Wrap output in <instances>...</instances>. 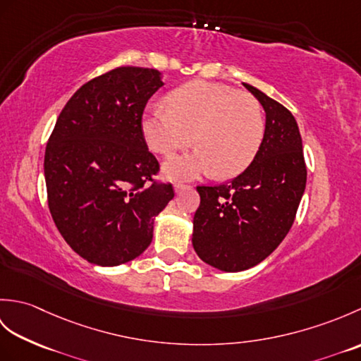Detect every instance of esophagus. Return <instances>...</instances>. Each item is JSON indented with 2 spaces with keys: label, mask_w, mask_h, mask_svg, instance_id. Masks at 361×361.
I'll use <instances>...</instances> for the list:
<instances>
[{
  "label": "esophagus",
  "mask_w": 361,
  "mask_h": 361,
  "mask_svg": "<svg viewBox=\"0 0 361 361\" xmlns=\"http://www.w3.org/2000/svg\"><path fill=\"white\" fill-rule=\"evenodd\" d=\"M188 186L185 185V183H175V185H173V189H175V192L176 194H178V192H181V190H185Z\"/></svg>",
  "instance_id": "obj_1"
}]
</instances>
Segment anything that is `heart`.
I'll list each match as a JSON object with an SVG mask.
<instances>
[{"label": "heart", "instance_id": "heart-1", "mask_svg": "<svg viewBox=\"0 0 361 361\" xmlns=\"http://www.w3.org/2000/svg\"><path fill=\"white\" fill-rule=\"evenodd\" d=\"M166 106H155L142 118L149 147L163 157L195 142L198 149L164 164L173 180L209 173L233 178L257 155L265 133L262 106L248 93L221 83L192 80L171 91Z\"/></svg>", "mask_w": 361, "mask_h": 361}]
</instances>
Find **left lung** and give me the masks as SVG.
I'll use <instances>...</instances> for the list:
<instances>
[{"instance_id":"8db88e82","label":"left lung","mask_w":361,"mask_h":361,"mask_svg":"<svg viewBox=\"0 0 361 361\" xmlns=\"http://www.w3.org/2000/svg\"><path fill=\"white\" fill-rule=\"evenodd\" d=\"M265 111L257 155L233 181L198 186L192 245L203 262L221 271H243L279 247L295 221L307 169L301 133L286 106L243 83Z\"/></svg>"}]
</instances>
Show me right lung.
<instances>
[{"label": "right lung", "mask_w": 361, "mask_h": 361, "mask_svg": "<svg viewBox=\"0 0 361 361\" xmlns=\"http://www.w3.org/2000/svg\"><path fill=\"white\" fill-rule=\"evenodd\" d=\"M152 68L121 66L82 85L60 113L44 152L54 224L90 264L116 267L145 251L153 221L173 198L142 133V113L163 87Z\"/></svg>", "instance_id": "right-lung-1"}]
</instances>
